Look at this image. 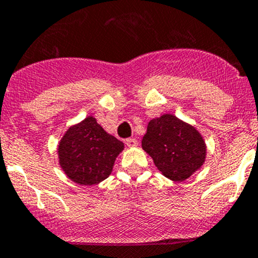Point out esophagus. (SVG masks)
<instances>
[{
    "label": "esophagus",
    "mask_w": 258,
    "mask_h": 258,
    "mask_svg": "<svg viewBox=\"0 0 258 258\" xmlns=\"http://www.w3.org/2000/svg\"><path fill=\"white\" fill-rule=\"evenodd\" d=\"M126 145L128 146V147H135V146H137V140L136 139H127Z\"/></svg>",
    "instance_id": "obj_1"
}]
</instances>
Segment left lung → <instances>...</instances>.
<instances>
[{"label": "left lung", "mask_w": 258, "mask_h": 258, "mask_svg": "<svg viewBox=\"0 0 258 258\" xmlns=\"http://www.w3.org/2000/svg\"><path fill=\"white\" fill-rule=\"evenodd\" d=\"M142 148L162 175L172 181L188 178L206 157V145L200 132L173 114L151 119Z\"/></svg>", "instance_id": "obj_1"}]
</instances>
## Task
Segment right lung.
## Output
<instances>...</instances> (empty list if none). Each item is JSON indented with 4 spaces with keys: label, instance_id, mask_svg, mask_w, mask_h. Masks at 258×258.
<instances>
[{
    "label": "right lung",
    "instance_id": "add662e5",
    "mask_svg": "<svg viewBox=\"0 0 258 258\" xmlns=\"http://www.w3.org/2000/svg\"><path fill=\"white\" fill-rule=\"evenodd\" d=\"M122 150L123 144L90 116L64 134L58 145L59 165L72 181L90 186L111 175Z\"/></svg>",
    "mask_w": 258,
    "mask_h": 258
}]
</instances>
